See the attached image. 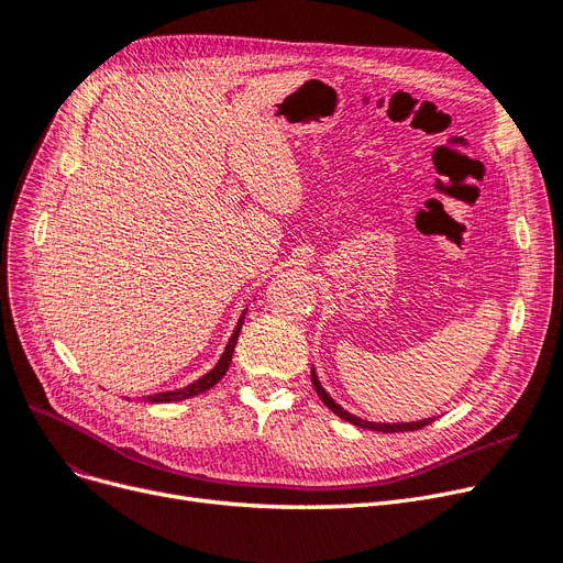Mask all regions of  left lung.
<instances>
[{"instance_id": "obj_1", "label": "left lung", "mask_w": 563, "mask_h": 563, "mask_svg": "<svg viewBox=\"0 0 563 563\" xmlns=\"http://www.w3.org/2000/svg\"><path fill=\"white\" fill-rule=\"evenodd\" d=\"M310 377H312V386H314V390H317V396H320V400L335 413V417H340L342 421H347V423H352V426H356V428H365V430H375V432H407V430H421V428H426V426H430L434 419H423V421H411V423H373V421H363V419H358V417H354V413H350V411H345L342 409L338 402H333V398L327 394V390L322 388V384H320V379H317V375H314V368L310 371Z\"/></svg>"}]
</instances>
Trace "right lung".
<instances>
[{"label":"right lung","instance_id":"1","mask_svg":"<svg viewBox=\"0 0 563 563\" xmlns=\"http://www.w3.org/2000/svg\"><path fill=\"white\" fill-rule=\"evenodd\" d=\"M241 324H243V314H241V320L236 322V329H234V333H232V338H230V342H228V347H225L221 361L216 363L213 371H209L207 375H202L200 379H195L192 384H188V386H184V388L165 390V394L146 396V400H150V402H177V400H186V398H192V396H198V394H205V390H209L213 384L221 382V377L228 373L230 363H232V354H234V345H236V340H239Z\"/></svg>","mask_w":563,"mask_h":563}]
</instances>
